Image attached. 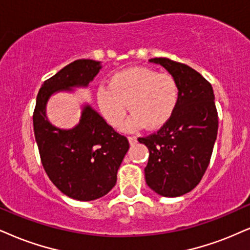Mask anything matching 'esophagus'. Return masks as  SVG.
I'll return each mask as SVG.
<instances>
[{"label": "esophagus", "mask_w": 250, "mask_h": 250, "mask_svg": "<svg viewBox=\"0 0 250 250\" xmlns=\"http://www.w3.org/2000/svg\"><path fill=\"white\" fill-rule=\"evenodd\" d=\"M128 143H130V145H134L135 143H137V138H135V137H128Z\"/></svg>", "instance_id": "obj_1"}]
</instances>
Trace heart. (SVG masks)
Segmentation results:
<instances>
[{
    "label": "heart",
    "mask_w": 250,
    "mask_h": 250,
    "mask_svg": "<svg viewBox=\"0 0 250 250\" xmlns=\"http://www.w3.org/2000/svg\"><path fill=\"white\" fill-rule=\"evenodd\" d=\"M180 100L177 81L170 74L148 67H131L116 73L109 85L96 90L97 105L112 127L118 128L126 112H132L124 126L135 131L145 126L148 130L162 127L176 111Z\"/></svg>",
    "instance_id": "1"
}]
</instances>
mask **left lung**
Instances as JSON below:
<instances>
[{"label":"left lung","instance_id":"left-lung-1","mask_svg":"<svg viewBox=\"0 0 250 250\" xmlns=\"http://www.w3.org/2000/svg\"><path fill=\"white\" fill-rule=\"evenodd\" d=\"M161 64L177 81L176 111L156 133L139 138L149 150L145 178L163 197H178L196 188L208 167L218 133V112L212 85L187 64L167 58Z\"/></svg>","mask_w":250,"mask_h":250}]
</instances>
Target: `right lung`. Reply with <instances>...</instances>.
<instances>
[{
	"label": "right lung",
	"mask_w": 250,
	"mask_h": 250,
	"mask_svg": "<svg viewBox=\"0 0 250 250\" xmlns=\"http://www.w3.org/2000/svg\"><path fill=\"white\" fill-rule=\"evenodd\" d=\"M101 69V61L90 59L67 64L42 85L33 112V130L46 174L61 192L82 202L101 198L116 186L128 140L88 103L82 105L79 123L72 128L54 126L46 110L52 95L87 88Z\"/></svg>",
	"instance_id": "1"
}]
</instances>
